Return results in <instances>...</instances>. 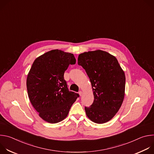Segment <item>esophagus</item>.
<instances>
[{
    "mask_svg": "<svg viewBox=\"0 0 154 154\" xmlns=\"http://www.w3.org/2000/svg\"><path fill=\"white\" fill-rule=\"evenodd\" d=\"M82 93H82V91H80L79 92V95H80V96H82Z\"/></svg>",
    "mask_w": 154,
    "mask_h": 154,
    "instance_id": "34e87169",
    "label": "esophagus"
}]
</instances>
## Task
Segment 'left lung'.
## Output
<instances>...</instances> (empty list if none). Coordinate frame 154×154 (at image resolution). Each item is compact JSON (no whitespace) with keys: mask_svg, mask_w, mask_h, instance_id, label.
Masks as SVG:
<instances>
[{"mask_svg":"<svg viewBox=\"0 0 154 154\" xmlns=\"http://www.w3.org/2000/svg\"><path fill=\"white\" fill-rule=\"evenodd\" d=\"M78 64L89 77L93 91V103L85 107L87 116L97 124L109 121L118 112L124 98V72L115 57L100 50L80 54Z\"/></svg>","mask_w":154,"mask_h":154,"instance_id":"obj_1","label":"left lung"}]
</instances>
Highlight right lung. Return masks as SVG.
I'll list each match as a JSON object with an SVG mask.
<instances>
[{
	"label": "right lung",
	"instance_id": "obj_1",
	"mask_svg": "<svg viewBox=\"0 0 154 154\" xmlns=\"http://www.w3.org/2000/svg\"><path fill=\"white\" fill-rule=\"evenodd\" d=\"M72 54L52 50L38 57L27 78L29 99L39 116L55 124L66 118L79 94L69 91L64 73L75 64Z\"/></svg>",
	"mask_w": 154,
	"mask_h": 154
}]
</instances>
